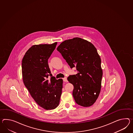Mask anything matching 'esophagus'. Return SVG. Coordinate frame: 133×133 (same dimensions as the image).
Masks as SVG:
<instances>
[{"instance_id":"1","label":"esophagus","mask_w":133,"mask_h":133,"mask_svg":"<svg viewBox=\"0 0 133 133\" xmlns=\"http://www.w3.org/2000/svg\"><path fill=\"white\" fill-rule=\"evenodd\" d=\"M62 79H63V80L64 82H67V79L66 77H64Z\"/></svg>"}]
</instances>
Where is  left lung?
Masks as SVG:
<instances>
[{
    "mask_svg": "<svg viewBox=\"0 0 133 133\" xmlns=\"http://www.w3.org/2000/svg\"><path fill=\"white\" fill-rule=\"evenodd\" d=\"M57 49L71 68L77 71V74L67 78L74 87L75 102L83 107L92 105L100 93L103 75L97 49L88 41L75 37L63 41Z\"/></svg>",
    "mask_w": 133,
    "mask_h": 133,
    "instance_id": "left-lung-1",
    "label": "left lung"
}]
</instances>
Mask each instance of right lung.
Listing matches in <instances>:
<instances>
[{"mask_svg":"<svg viewBox=\"0 0 133 133\" xmlns=\"http://www.w3.org/2000/svg\"><path fill=\"white\" fill-rule=\"evenodd\" d=\"M57 44L32 45L22 63L24 84L36 103L47 110L58 106L62 95L63 80L52 76L48 64V59Z\"/></svg>","mask_w":133,"mask_h":133,"instance_id":"obj_1","label":"right lung"}]
</instances>
